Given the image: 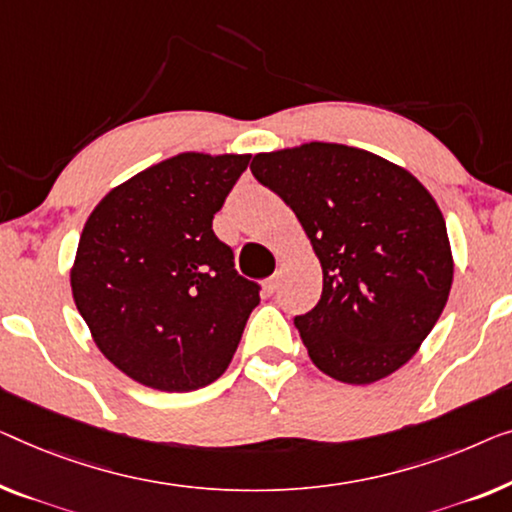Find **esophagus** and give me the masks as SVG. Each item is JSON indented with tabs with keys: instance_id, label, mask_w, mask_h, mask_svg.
Here are the masks:
<instances>
[{
	"instance_id": "esophagus-1",
	"label": "esophagus",
	"mask_w": 512,
	"mask_h": 512,
	"mask_svg": "<svg viewBox=\"0 0 512 512\" xmlns=\"http://www.w3.org/2000/svg\"><path fill=\"white\" fill-rule=\"evenodd\" d=\"M277 286H279V274H277V272H274L270 279H265V284H263V288H265V291H268V293H274V291H277Z\"/></svg>"
}]
</instances>
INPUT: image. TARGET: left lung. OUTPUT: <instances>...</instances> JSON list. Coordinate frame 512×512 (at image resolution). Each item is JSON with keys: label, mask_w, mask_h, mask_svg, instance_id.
<instances>
[{"label": "left lung", "mask_w": 512, "mask_h": 512, "mask_svg": "<svg viewBox=\"0 0 512 512\" xmlns=\"http://www.w3.org/2000/svg\"><path fill=\"white\" fill-rule=\"evenodd\" d=\"M251 173L295 212L321 261V300L295 316L311 362L351 385L397 372L453 286V251L432 194L406 168L339 143L261 152Z\"/></svg>", "instance_id": "1"}]
</instances>
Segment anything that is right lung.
<instances>
[{"instance_id":"right-lung-1","label":"right lung","mask_w":512,"mask_h":512,"mask_svg":"<svg viewBox=\"0 0 512 512\" xmlns=\"http://www.w3.org/2000/svg\"><path fill=\"white\" fill-rule=\"evenodd\" d=\"M249 159L182 152L117 184L85 221L73 300L99 351L147 388L217 381L261 302L212 231Z\"/></svg>"}]
</instances>
